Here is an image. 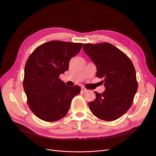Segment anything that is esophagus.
Instances as JSON below:
<instances>
[{
	"label": "esophagus",
	"mask_w": 156,
	"mask_h": 156,
	"mask_svg": "<svg viewBox=\"0 0 156 156\" xmlns=\"http://www.w3.org/2000/svg\"><path fill=\"white\" fill-rule=\"evenodd\" d=\"M87 92V89H86L85 88H84V87H82L81 88V92L84 93V92Z\"/></svg>",
	"instance_id": "obj_1"
}]
</instances>
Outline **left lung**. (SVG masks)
I'll use <instances>...</instances> for the list:
<instances>
[{
  "mask_svg": "<svg viewBox=\"0 0 156 156\" xmlns=\"http://www.w3.org/2000/svg\"><path fill=\"white\" fill-rule=\"evenodd\" d=\"M83 49L97 68V77L103 79L105 90L95 92L96 98L88 103L90 109L98 119L113 121L128 111L137 91L134 66L124 53L113 45L103 42L84 44Z\"/></svg>",
  "mask_w": 156,
  "mask_h": 156,
  "instance_id": "1",
  "label": "left lung"
}]
</instances>
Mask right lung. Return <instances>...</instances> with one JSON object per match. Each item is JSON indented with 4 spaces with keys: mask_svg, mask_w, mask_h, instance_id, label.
Listing matches in <instances>:
<instances>
[{
    "mask_svg": "<svg viewBox=\"0 0 156 156\" xmlns=\"http://www.w3.org/2000/svg\"><path fill=\"white\" fill-rule=\"evenodd\" d=\"M82 43L51 41L34 49L25 67L23 88L32 112L45 122L66 115L72 99L81 92L68 87L59 76L69 69V60L81 51Z\"/></svg>",
    "mask_w": 156,
    "mask_h": 156,
    "instance_id": "1",
    "label": "right lung"
}]
</instances>
